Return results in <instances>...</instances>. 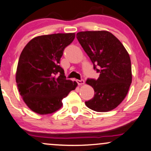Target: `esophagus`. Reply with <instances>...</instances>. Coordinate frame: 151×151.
<instances>
[{
	"label": "esophagus",
	"instance_id": "obj_1",
	"mask_svg": "<svg viewBox=\"0 0 151 151\" xmlns=\"http://www.w3.org/2000/svg\"><path fill=\"white\" fill-rule=\"evenodd\" d=\"M76 81H77L78 84L79 86H82V85H84V83H85L84 80H77Z\"/></svg>",
	"mask_w": 151,
	"mask_h": 151
}]
</instances>
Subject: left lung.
<instances>
[{
    "label": "left lung",
    "instance_id": "left-lung-1",
    "mask_svg": "<svg viewBox=\"0 0 151 151\" xmlns=\"http://www.w3.org/2000/svg\"><path fill=\"white\" fill-rule=\"evenodd\" d=\"M76 37L94 69L100 73L97 80H87L95 95L86 102V106L99 112L112 110L124 100L132 82L129 53L114 35L105 30L80 32Z\"/></svg>",
    "mask_w": 151,
    "mask_h": 151
}]
</instances>
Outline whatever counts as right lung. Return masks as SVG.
<instances>
[{
  "instance_id": "right-lung-1",
  "label": "right lung",
  "mask_w": 151,
  "mask_h": 151,
  "mask_svg": "<svg viewBox=\"0 0 151 151\" xmlns=\"http://www.w3.org/2000/svg\"><path fill=\"white\" fill-rule=\"evenodd\" d=\"M75 33L41 35L27 44L19 56L15 80L23 101L34 112L49 114L61 109L62 100L78 86L60 67L63 51Z\"/></svg>"
}]
</instances>
